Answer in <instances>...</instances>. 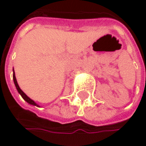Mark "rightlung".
<instances>
[{
    "mask_svg": "<svg viewBox=\"0 0 146 146\" xmlns=\"http://www.w3.org/2000/svg\"><path fill=\"white\" fill-rule=\"evenodd\" d=\"M13 81H14L15 86H16V88H17V90L18 93L22 96V97L23 98V100H25V101L28 102V103H29V104H31V105H34V106H38L35 102H34L33 100H31L29 97H28V96L23 93V91L19 88V86H18V84H17V79H16V77H15L14 73H13Z\"/></svg>",
    "mask_w": 146,
    "mask_h": 146,
    "instance_id": "1",
    "label": "right lung"
}]
</instances>
